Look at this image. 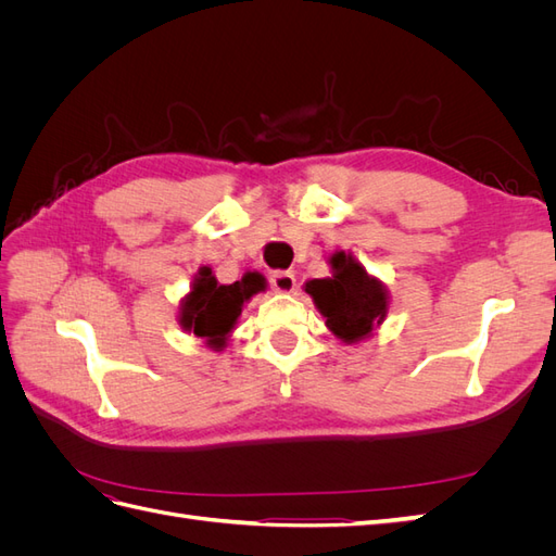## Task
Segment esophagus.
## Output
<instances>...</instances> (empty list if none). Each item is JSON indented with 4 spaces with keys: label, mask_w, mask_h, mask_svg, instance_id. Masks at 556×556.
Masks as SVG:
<instances>
[{
    "label": "esophagus",
    "mask_w": 556,
    "mask_h": 556,
    "mask_svg": "<svg viewBox=\"0 0 556 556\" xmlns=\"http://www.w3.org/2000/svg\"><path fill=\"white\" fill-rule=\"evenodd\" d=\"M268 282H271V290L280 294H290L296 288V278L290 271H274L268 276Z\"/></svg>",
    "instance_id": "34e87169"
}]
</instances>
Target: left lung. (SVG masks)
Segmentation results:
<instances>
[{"label":"left lung","instance_id":"8db88e82","mask_svg":"<svg viewBox=\"0 0 556 556\" xmlns=\"http://www.w3.org/2000/svg\"><path fill=\"white\" fill-rule=\"evenodd\" d=\"M329 266L331 276L308 280L304 285L306 294H311L336 339L348 345L371 339L390 311L384 282L366 274V268L345 250L333 252Z\"/></svg>","mask_w":556,"mask_h":556}]
</instances>
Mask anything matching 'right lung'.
Here are the masks:
<instances>
[{
	"mask_svg": "<svg viewBox=\"0 0 556 556\" xmlns=\"http://www.w3.org/2000/svg\"><path fill=\"white\" fill-rule=\"evenodd\" d=\"M264 290L266 282L260 274H245L237 282L220 285L211 266H201L190 292L180 299L178 323L185 331L204 339L211 350L220 352L227 348L243 304Z\"/></svg>",
	"mask_w": 556,
	"mask_h": 556,
	"instance_id": "1",
	"label": "right lung"
}]
</instances>
